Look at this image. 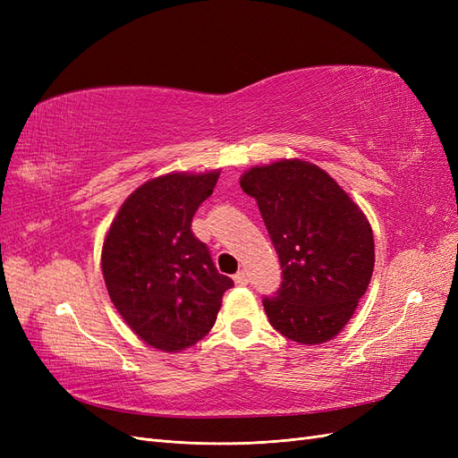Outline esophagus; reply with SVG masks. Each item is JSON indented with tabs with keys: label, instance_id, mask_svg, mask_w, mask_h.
Here are the masks:
<instances>
[{
	"label": "esophagus",
	"instance_id": "esophagus-1",
	"mask_svg": "<svg viewBox=\"0 0 458 458\" xmlns=\"http://www.w3.org/2000/svg\"><path fill=\"white\" fill-rule=\"evenodd\" d=\"M234 284H239V286H244V284H248V275H246V271H239V273H234Z\"/></svg>",
	"mask_w": 458,
	"mask_h": 458
}]
</instances>
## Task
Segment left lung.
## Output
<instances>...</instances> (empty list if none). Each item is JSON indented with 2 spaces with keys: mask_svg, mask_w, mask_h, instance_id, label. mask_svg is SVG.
Returning a JSON list of instances; mask_svg holds the SVG:
<instances>
[{
  "mask_svg": "<svg viewBox=\"0 0 458 458\" xmlns=\"http://www.w3.org/2000/svg\"><path fill=\"white\" fill-rule=\"evenodd\" d=\"M256 199L283 281L263 296L271 327L298 344H323L350 321L374 267L372 229L359 206L318 165L281 160L241 179Z\"/></svg>",
  "mask_w": 458,
  "mask_h": 458,
  "instance_id": "8db88e82",
  "label": "left lung"
}]
</instances>
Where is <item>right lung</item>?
Returning <instances> with one entry per match:
<instances>
[{"mask_svg": "<svg viewBox=\"0 0 458 458\" xmlns=\"http://www.w3.org/2000/svg\"><path fill=\"white\" fill-rule=\"evenodd\" d=\"M217 177L210 172L152 179L131 192L108 229L101 258L108 296L152 348L179 352L197 344L233 286L191 229Z\"/></svg>", "mask_w": 458, "mask_h": 458, "instance_id": "right-lung-1", "label": "right lung"}]
</instances>
